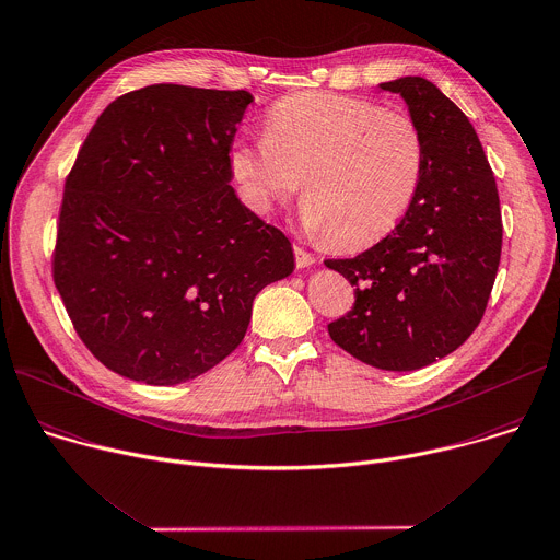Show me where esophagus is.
<instances>
[{"label":"esophagus","instance_id":"esophagus-1","mask_svg":"<svg viewBox=\"0 0 560 560\" xmlns=\"http://www.w3.org/2000/svg\"><path fill=\"white\" fill-rule=\"evenodd\" d=\"M294 257H296L299 268H310L316 261V257L312 253H307L305 248H301V246H294Z\"/></svg>","mask_w":560,"mask_h":560}]
</instances>
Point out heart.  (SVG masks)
<instances>
[{"instance_id":"heart-1","label":"heart","mask_w":560,"mask_h":560,"mask_svg":"<svg viewBox=\"0 0 560 560\" xmlns=\"http://www.w3.org/2000/svg\"><path fill=\"white\" fill-rule=\"evenodd\" d=\"M246 205L266 215L303 184V224L336 248L389 235L409 213L427 168L418 120L369 98L301 92L277 101L264 138L233 144Z\"/></svg>"}]
</instances>
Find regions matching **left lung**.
Masks as SVG:
<instances>
[{
    "label": "left lung",
    "instance_id": "left-lung-1",
    "mask_svg": "<svg viewBox=\"0 0 560 560\" xmlns=\"http://www.w3.org/2000/svg\"><path fill=\"white\" fill-rule=\"evenodd\" d=\"M381 88L400 94L422 127L424 179L385 240L351 259H325L355 285L353 307L327 331L371 366L413 371L455 351L479 325L503 224L492 168L466 114L422 77Z\"/></svg>",
    "mask_w": 560,
    "mask_h": 560
}]
</instances>
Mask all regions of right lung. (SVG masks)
<instances>
[{"label": "right lung", "mask_w": 560, "mask_h": 560, "mask_svg": "<svg viewBox=\"0 0 560 560\" xmlns=\"http://www.w3.org/2000/svg\"><path fill=\"white\" fill-rule=\"evenodd\" d=\"M246 90L147 85L90 129L57 222L52 277L85 347L144 385L202 376L244 340L290 240L242 205L231 144Z\"/></svg>", "instance_id": "obj_1"}]
</instances>
